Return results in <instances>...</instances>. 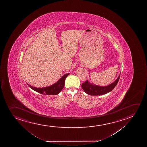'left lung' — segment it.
I'll return each instance as SVG.
<instances>
[{"mask_svg":"<svg viewBox=\"0 0 147 147\" xmlns=\"http://www.w3.org/2000/svg\"><path fill=\"white\" fill-rule=\"evenodd\" d=\"M119 78L120 75L115 82L106 86H100L93 85L90 84L89 82L86 80L82 83V88L83 90H84V92L90 96L102 95L110 92L115 88V87L117 86V82L119 80Z\"/></svg>","mask_w":147,"mask_h":147,"instance_id":"1","label":"left lung"}]
</instances>
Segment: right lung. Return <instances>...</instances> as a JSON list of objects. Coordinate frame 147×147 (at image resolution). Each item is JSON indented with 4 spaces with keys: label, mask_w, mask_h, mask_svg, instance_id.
Instances as JSON below:
<instances>
[{
    "label": "right lung",
    "mask_w": 147,
    "mask_h": 147,
    "mask_svg": "<svg viewBox=\"0 0 147 147\" xmlns=\"http://www.w3.org/2000/svg\"><path fill=\"white\" fill-rule=\"evenodd\" d=\"M69 74H67L62 76L60 80L56 82L55 84H53V86L43 88H37L35 87H33L29 84L28 86L30 88H32L33 90H35L36 92H39L40 94H47V95H56L61 92V90L65 86V82L67 76Z\"/></svg>",
    "instance_id": "add662e5"
}]
</instances>
